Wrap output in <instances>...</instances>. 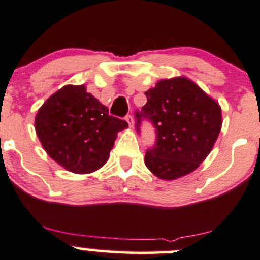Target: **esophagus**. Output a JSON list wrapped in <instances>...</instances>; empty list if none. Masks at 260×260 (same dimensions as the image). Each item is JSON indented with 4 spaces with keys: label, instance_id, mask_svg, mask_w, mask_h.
Listing matches in <instances>:
<instances>
[{
    "label": "esophagus",
    "instance_id": "esophagus-1",
    "mask_svg": "<svg viewBox=\"0 0 260 260\" xmlns=\"http://www.w3.org/2000/svg\"><path fill=\"white\" fill-rule=\"evenodd\" d=\"M125 121L128 122L129 127H133V118H132V116H131V114H127V116H125Z\"/></svg>",
    "mask_w": 260,
    "mask_h": 260
}]
</instances>
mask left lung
Instances as JSON below:
<instances>
[{
	"instance_id": "1",
	"label": "left lung",
	"mask_w": 260,
	"mask_h": 260,
	"mask_svg": "<svg viewBox=\"0 0 260 260\" xmlns=\"http://www.w3.org/2000/svg\"><path fill=\"white\" fill-rule=\"evenodd\" d=\"M146 97L147 103L135 112V117L138 133L144 121L155 132L154 144L144 157L147 168L167 180L193 172L219 136V105L184 77L159 81Z\"/></svg>"
}]
</instances>
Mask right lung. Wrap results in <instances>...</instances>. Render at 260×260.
Returning <instances> with one entry per match:
<instances>
[{
    "instance_id": "1",
    "label": "right lung",
    "mask_w": 260,
    "mask_h": 260,
    "mask_svg": "<svg viewBox=\"0 0 260 260\" xmlns=\"http://www.w3.org/2000/svg\"><path fill=\"white\" fill-rule=\"evenodd\" d=\"M128 123L109 116L108 108L84 86H64L38 109L35 128L45 151L73 173H91L108 159L119 131Z\"/></svg>"
}]
</instances>
